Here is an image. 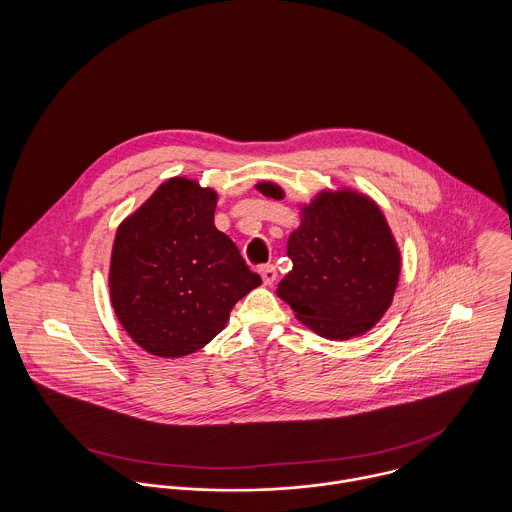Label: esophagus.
<instances>
[{"label": "esophagus", "mask_w": 512, "mask_h": 512, "mask_svg": "<svg viewBox=\"0 0 512 512\" xmlns=\"http://www.w3.org/2000/svg\"><path fill=\"white\" fill-rule=\"evenodd\" d=\"M258 272H260V276H262V282H264L266 286H272V284L276 282V276H278V272H276V268H274L272 264H262V266L258 268Z\"/></svg>", "instance_id": "1"}]
</instances>
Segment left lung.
<instances>
[{
  "mask_svg": "<svg viewBox=\"0 0 512 512\" xmlns=\"http://www.w3.org/2000/svg\"><path fill=\"white\" fill-rule=\"evenodd\" d=\"M256 189L284 199L276 183L262 181ZM288 256L292 272L278 295L321 337L345 341L363 335L392 303L400 252L382 211L357 191H323L303 207Z\"/></svg>",
  "mask_w": 512,
  "mask_h": 512,
  "instance_id": "obj_1",
  "label": "left lung"
}]
</instances>
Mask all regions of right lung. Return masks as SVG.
<instances>
[{
    "instance_id": "obj_1",
    "label": "right lung",
    "mask_w": 512,
    "mask_h": 512,
    "mask_svg": "<svg viewBox=\"0 0 512 512\" xmlns=\"http://www.w3.org/2000/svg\"><path fill=\"white\" fill-rule=\"evenodd\" d=\"M217 193L173 177L118 226L110 299L128 335L155 357H185L224 329L262 284L215 226Z\"/></svg>"
}]
</instances>
